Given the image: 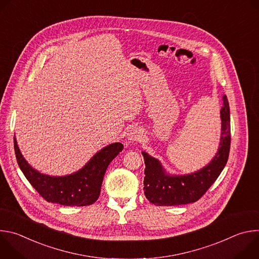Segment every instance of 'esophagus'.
Segmentation results:
<instances>
[{"instance_id": "esophagus-1", "label": "esophagus", "mask_w": 259, "mask_h": 259, "mask_svg": "<svg viewBox=\"0 0 259 259\" xmlns=\"http://www.w3.org/2000/svg\"><path fill=\"white\" fill-rule=\"evenodd\" d=\"M141 138H142V133L140 132V130H137V129L131 130L128 134V140H130V142L139 141Z\"/></svg>"}]
</instances>
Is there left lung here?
Segmentation results:
<instances>
[{
  "mask_svg": "<svg viewBox=\"0 0 259 259\" xmlns=\"http://www.w3.org/2000/svg\"><path fill=\"white\" fill-rule=\"evenodd\" d=\"M221 137L219 150L213 160L203 169L187 175H168L161 163L142 153L145 169L143 191L146 199L156 206H178L198 201L215 182L224 170L230 155L231 119L227 96L220 109Z\"/></svg>",
  "mask_w": 259,
  "mask_h": 259,
  "instance_id": "left-lung-1",
  "label": "left lung"
}]
</instances>
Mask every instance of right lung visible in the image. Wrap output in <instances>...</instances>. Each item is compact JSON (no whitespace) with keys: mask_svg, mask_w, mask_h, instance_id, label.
Wrapping results in <instances>:
<instances>
[{"mask_svg":"<svg viewBox=\"0 0 259 259\" xmlns=\"http://www.w3.org/2000/svg\"><path fill=\"white\" fill-rule=\"evenodd\" d=\"M123 149L120 142L109 144L95 154L80 171L67 176L54 177L31 168L22 157L14 137L16 160L28 182L44 200L63 206H88L96 202L109 163Z\"/></svg>","mask_w":259,"mask_h":259,"instance_id":"1","label":"right lung"}]
</instances>
